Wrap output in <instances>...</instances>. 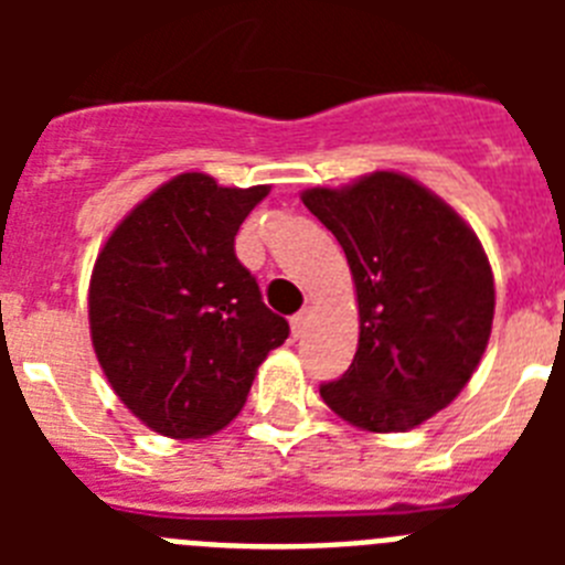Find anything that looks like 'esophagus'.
Masks as SVG:
<instances>
[{
    "instance_id": "obj_1",
    "label": "esophagus",
    "mask_w": 565,
    "mask_h": 565,
    "mask_svg": "<svg viewBox=\"0 0 565 565\" xmlns=\"http://www.w3.org/2000/svg\"><path fill=\"white\" fill-rule=\"evenodd\" d=\"M308 319H311V308H302V311L299 313H294L291 317V331H294V337H302V333H306V328H308Z\"/></svg>"
}]
</instances>
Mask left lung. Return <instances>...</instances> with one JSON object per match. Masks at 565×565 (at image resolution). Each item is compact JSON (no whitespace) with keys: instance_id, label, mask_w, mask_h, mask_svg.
<instances>
[{"instance_id":"obj_1","label":"left lung","mask_w":565,"mask_h":565,"mask_svg":"<svg viewBox=\"0 0 565 565\" xmlns=\"http://www.w3.org/2000/svg\"><path fill=\"white\" fill-rule=\"evenodd\" d=\"M339 239L359 302V348L322 402L353 427L404 433L444 411L487 351L495 282L476 232L407 174L308 189Z\"/></svg>"}]
</instances>
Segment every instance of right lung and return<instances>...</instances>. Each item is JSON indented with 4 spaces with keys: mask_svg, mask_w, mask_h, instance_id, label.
<instances>
[{
    "mask_svg": "<svg viewBox=\"0 0 565 565\" xmlns=\"http://www.w3.org/2000/svg\"><path fill=\"white\" fill-rule=\"evenodd\" d=\"M271 186L183 172L124 217L89 279V333L115 396L169 438L223 430L257 367L288 339L234 254L239 223Z\"/></svg>",
    "mask_w": 565,
    "mask_h": 565,
    "instance_id": "1",
    "label": "right lung"
}]
</instances>
